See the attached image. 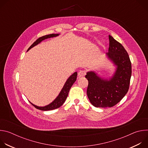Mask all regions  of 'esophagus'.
<instances>
[{
    "label": "esophagus",
    "instance_id": "esophagus-1",
    "mask_svg": "<svg viewBox=\"0 0 148 148\" xmlns=\"http://www.w3.org/2000/svg\"><path fill=\"white\" fill-rule=\"evenodd\" d=\"M86 70H80L79 72H78V75L81 77H84L86 75Z\"/></svg>",
    "mask_w": 148,
    "mask_h": 148
}]
</instances>
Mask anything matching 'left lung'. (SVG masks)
<instances>
[{
	"label": "left lung",
	"mask_w": 148,
	"mask_h": 148,
	"mask_svg": "<svg viewBox=\"0 0 148 148\" xmlns=\"http://www.w3.org/2000/svg\"><path fill=\"white\" fill-rule=\"evenodd\" d=\"M108 58L117 66L113 77L104 79L93 71L87 73L88 81L87 90L90 102L95 107H114L128 92L132 74L131 62L123 46L109 35Z\"/></svg>",
	"instance_id": "obj_1"
}]
</instances>
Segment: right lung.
<instances>
[{
    "label": "right lung",
    "mask_w": 148,
    "mask_h": 148,
    "mask_svg": "<svg viewBox=\"0 0 148 148\" xmlns=\"http://www.w3.org/2000/svg\"><path fill=\"white\" fill-rule=\"evenodd\" d=\"M57 36H58V34H51L46 35V36L39 37L30 46V47L28 49L27 51H29L30 49H32L34 46H36L38 43H40L41 41H43L48 38L56 37ZM77 76V73L75 72L68 78V79L66 82L64 87H63L62 89L61 90V91L60 93L59 94V95H58V97L49 105H46V106H45V107H37V106H36V105L32 103L31 102L30 103L33 105V106L36 108L41 110V111L53 110H55L56 108L60 107L65 102V101L68 96V94H69V91H70L71 87H72L73 84L74 83V82L76 81Z\"/></svg>",
    "instance_id": "right-lung-1"
}]
</instances>
